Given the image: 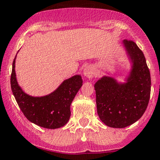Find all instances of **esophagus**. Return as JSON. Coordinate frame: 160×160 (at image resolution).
<instances>
[{"label":"esophagus","instance_id":"1","mask_svg":"<svg viewBox=\"0 0 160 160\" xmlns=\"http://www.w3.org/2000/svg\"><path fill=\"white\" fill-rule=\"evenodd\" d=\"M83 76L84 77H92L93 76V73H94V70L93 68L92 67L90 66H88V67H86L84 69H83Z\"/></svg>","mask_w":160,"mask_h":160}]
</instances>
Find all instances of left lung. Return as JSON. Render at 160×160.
Masks as SVG:
<instances>
[{
    "mask_svg": "<svg viewBox=\"0 0 160 160\" xmlns=\"http://www.w3.org/2000/svg\"><path fill=\"white\" fill-rule=\"evenodd\" d=\"M122 45L130 63L125 82L103 76L94 85L99 117L112 128H124L139 120L150 97V73L143 53L132 40H124Z\"/></svg>",
    "mask_w": 160,
    "mask_h": 160,
    "instance_id": "1",
    "label": "left lung"
}]
</instances>
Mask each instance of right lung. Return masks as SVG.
<instances>
[{"instance_id":"obj_1","label":"right lung","mask_w":160,"mask_h":160,"mask_svg":"<svg viewBox=\"0 0 160 160\" xmlns=\"http://www.w3.org/2000/svg\"><path fill=\"white\" fill-rule=\"evenodd\" d=\"M13 61L11 86L13 94L23 115L33 123L47 129H58L66 125L70 117V105L83 85L81 76L77 74L63 80L48 95L33 97L26 93L18 84Z\"/></svg>"}]
</instances>
